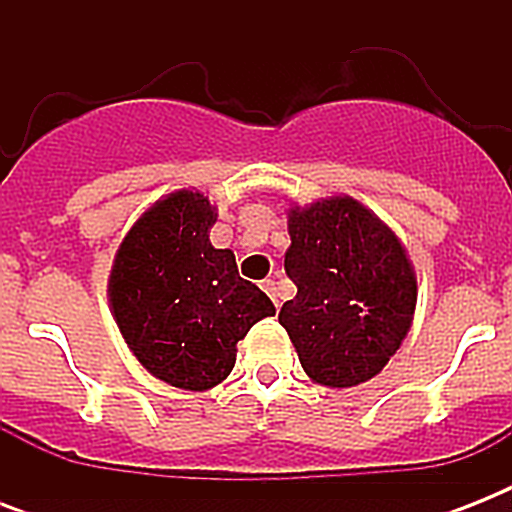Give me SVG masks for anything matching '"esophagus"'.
<instances>
[{
  "label": "esophagus",
  "mask_w": 512,
  "mask_h": 512,
  "mask_svg": "<svg viewBox=\"0 0 512 512\" xmlns=\"http://www.w3.org/2000/svg\"><path fill=\"white\" fill-rule=\"evenodd\" d=\"M263 289H265V295H268L273 300V305H279V281L265 279L263 281Z\"/></svg>",
  "instance_id": "obj_1"
}]
</instances>
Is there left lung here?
<instances>
[{
  "instance_id": "1",
  "label": "left lung",
  "mask_w": 512,
  "mask_h": 512,
  "mask_svg": "<svg viewBox=\"0 0 512 512\" xmlns=\"http://www.w3.org/2000/svg\"><path fill=\"white\" fill-rule=\"evenodd\" d=\"M284 268L297 295L284 303L305 374L327 388L372 380L409 335L417 273L396 233L353 196L289 207Z\"/></svg>"
}]
</instances>
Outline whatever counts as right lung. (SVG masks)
Listing matches in <instances>:
<instances>
[{
    "mask_svg": "<svg viewBox=\"0 0 512 512\" xmlns=\"http://www.w3.org/2000/svg\"><path fill=\"white\" fill-rule=\"evenodd\" d=\"M217 209L180 188L154 201L116 249L108 303L127 348L156 380L209 390L231 374L236 342L276 308L241 279L231 249H215Z\"/></svg>",
    "mask_w": 512,
    "mask_h": 512,
    "instance_id": "right-lung-1",
    "label": "right lung"
}]
</instances>
